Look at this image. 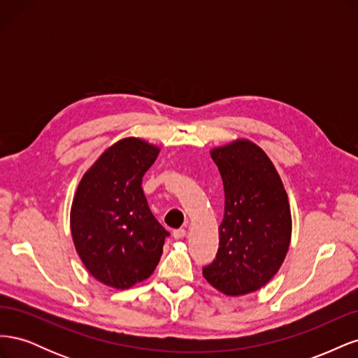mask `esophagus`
<instances>
[{"label":"esophagus","instance_id":"1","mask_svg":"<svg viewBox=\"0 0 358 358\" xmlns=\"http://www.w3.org/2000/svg\"><path fill=\"white\" fill-rule=\"evenodd\" d=\"M185 234H187L185 229H178V230L173 231V237H175V239H183V237H185Z\"/></svg>","mask_w":358,"mask_h":358}]
</instances>
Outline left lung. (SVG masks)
Segmentation results:
<instances>
[{"label": "left lung", "mask_w": 358, "mask_h": 358, "mask_svg": "<svg viewBox=\"0 0 358 358\" xmlns=\"http://www.w3.org/2000/svg\"><path fill=\"white\" fill-rule=\"evenodd\" d=\"M224 183L220 248L203 267L208 282L227 296L264 287L282 266L291 241L284 183L264 150L249 140L210 150Z\"/></svg>", "instance_id": "1"}]
</instances>
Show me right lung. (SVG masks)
<instances>
[{
  "mask_svg": "<svg viewBox=\"0 0 358 358\" xmlns=\"http://www.w3.org/2000/svg\"><path fill=\"white\" fill-rule=\"evenodd\" d=\"M159 148L122 138L85 173L70 225L82 263L104 285L125 289L154 273L169 231L150 212L142 179Z\"/></svg>",
  "mask_w": 358,
  "mask_h": 358,
  "instance_id": "right-lung-1",
  "label": "right lung"
}]
</instances>
